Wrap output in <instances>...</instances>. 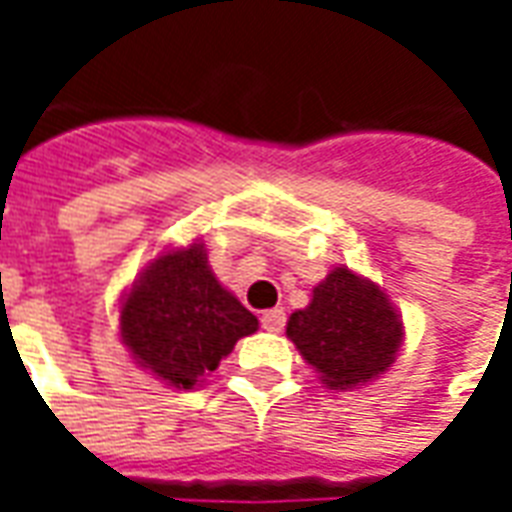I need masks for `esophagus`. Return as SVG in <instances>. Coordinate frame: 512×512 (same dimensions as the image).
Instances as JSON below:
<instances>
[{
	"instance_id": "1",
	"label": "esophagus",
	"mask_w": 512,
	"mask_h": 512,
	"mask_svg": "<svg viewBox=\"0 0 512 512\" xmlns=\"http://www.w3.org/2000/svg\"><path fill=\"white\" fill-rule=\"evenodd\" d=\"M260 323H263V329H266V332L279 334V332H282V329H285V310H279V307H274V310L263 312V318H260Z\"/></svg>"
}]
</instances>
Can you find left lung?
Instances as JSON below:
<instances>
[{
  "label": "left lung",
  "instance_id": "left-lung-1",
  "mask_svg": "<svg viewBox=\"0 0 512 512\" xmlns=\"http://www.w3.org/2000/svg\"><path fill=\"white\" fill-rule=\"evenodd\" d=\"M288 337L329 389H354L392 367L403 321L378 285L334 268L312 290L310 307L290 315Z\"/></svg>",
  "mask_w": 512,
  "mask_h": 512
}]
</instances>
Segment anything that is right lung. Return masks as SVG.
Masks as SVG:
<instances>
[{
    "label": "right lung",
    "mask_w": 512,
    "mask_h": 512,
    "mask_svg": "<svg viewBox=\"0 0 512 512\" xmlns=\"http://www.w3.org/2000/svg\"><path fill=\"white\" fill-rule=\"evenodd\" d=\"M255 332L257 318L213 277L202 244L156 257L120 307V337L136 365L178 389H191Z\"/></svg>",
    "instance_id": "1"
}]
</instances>
